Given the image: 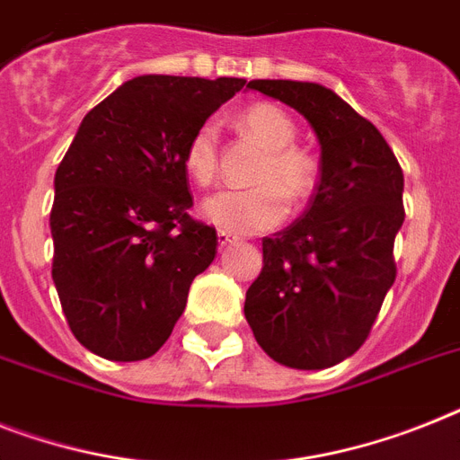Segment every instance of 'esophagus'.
<instances>
[{
  "mask_svg": "<svg viewBox=\"0 0 460 460\" xmlns=\"http://www.w3.org/2000/svg\"><path fill=\"white\" fill-rule=\"evenodd\" d=\"M217 241H219V248H226V245H231V243H236L238 236H234V234H229V231H217Z\"/></svg>",
  "mask_w": 460,
  "mask_h": 460,
  "instance_id": "esophagus-1",
  "label": "esophagus"
}]
</instances>
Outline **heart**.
<instances>
[{"label": "heart", "mask_w": 460, "mask_h": 460, "mask_svg": "<svg viewBox=\"0 0 460 460\" xmlns=\"http://www.w3.org/2000/svg\"><path fill=\"white\" fill-rule=\"evenodd\" d=\"M243 129L267 148L252 172L255 186L224 189L205 198L203 215L217 229L229 234H257L279 226L290 203H302L314 193L316 163L297 148L295 122L274 103H255L243 111ZM184 167L189 177L208 186L217 174V125L203 122L189 137L184 148Z\"/></svg>", "instance_id": "heart-1"}]
</instances>
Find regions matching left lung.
Instances as JSON below:
<instances>
[{
  "instance_id": "1",
  "label": "left lung",
  "mask_w": 460,
  "mask_h": 460,
  "mask_svg": "<svg viewBox=\"0 0 460 460\" xmlns=\"http://www.w3.org/2000/svg\"><path fill=\"white\" fill-rule=\"evenodd\" d=\"M248 89L309 122L321 177L305 215L262 241L245 319L271 359L319 371L364 345L394 283L404 174L383 134L333 89L295 80H252Z\"/></svg>"
}]
</instances>
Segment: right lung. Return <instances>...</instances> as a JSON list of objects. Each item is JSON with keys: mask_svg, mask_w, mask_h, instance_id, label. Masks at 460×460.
<instances>
[{"mask_svg": "<svg viewBox=\"0 0 460 460\" xmlns=\"http://www.w3.org/2000/svg\"><path fill=\"white\" fill-rule=\"evenodd\" d=\"M241 77L139 75L84 115L54 177L51 238L63 314L89 352L148 359L165 345L217 231L193 222L189 137Z\"/></svg>", "mask_w": 460, "mask_h": 460, "instance_id": "1", "label": "right lung"}]
</instances>
